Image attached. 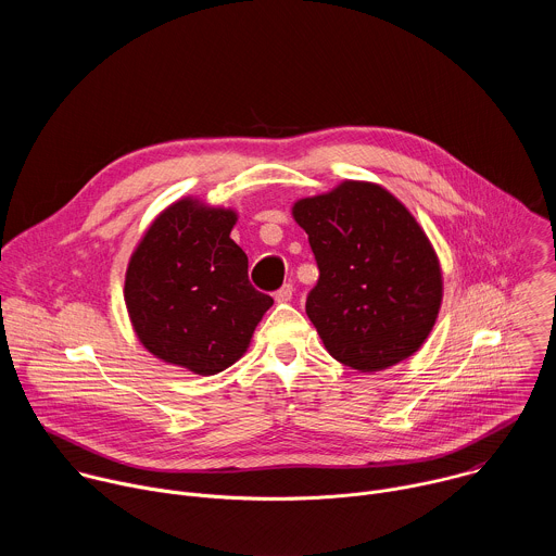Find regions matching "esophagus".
<instances>
[{
	"instance_id": "esophagus-1",
	"label": "esophagus",
	"mask_w": 556,
	"mask_h": 556,
	"mask_svg": "<svg viewBox=\"0 0 556 556\" xmlns=\"http://www.w3.org/2000/svg\"><path fill=\"white\" fill-rule=\"evenodd\" d=\"M292 292H294L292 286L286 283V286H281V288L275 292V301H277V303H288V301L292 299Z\"/></svg>"
}]
</instances>
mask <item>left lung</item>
I'll use <instances>...</instances> for the list:
<instances>
[{
    "label": "left lung",
    "mask_w": 556,
    "mask_h": 556,
    "mask_svg": "<svg viewBox=\"0 0 556 556\" xmlns=\"http://www.w3.org/2000/svg\"><path fill=\"white\" fill-rule=\"evenodd\" d=\"M319 264L305 312L326 350L356 371H382L429 339L444 294L438 253L412 211L367 180L292 204Z\"/></svg>",
    "instance_id": "1"
}]
</instances>
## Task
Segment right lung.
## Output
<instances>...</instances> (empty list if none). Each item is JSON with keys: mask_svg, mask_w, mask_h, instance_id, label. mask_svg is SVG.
<instances>
[{"mask_svg": "<svg viewBox=\"0 0 556 556\" xmlns=\"http://www.w3.org/2000/svg\"><path fill=\"white\" fill-rule=\"evenodd\" d=\"M237 211L187 195L153 217L125 273V305L140 345L169 365L213 376L240 361L268 294L249 281L230 240Z\"/></svg>", "mask_w": 556, "mask_h": 556, "instance_id": "obj_1", "label": "right lung"}]
</instances>
